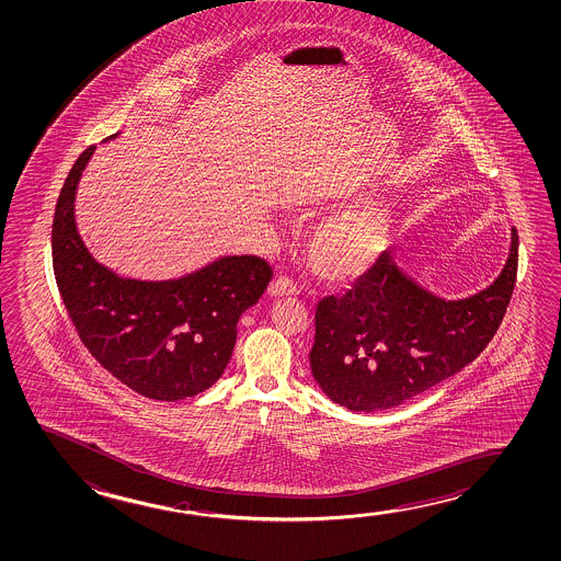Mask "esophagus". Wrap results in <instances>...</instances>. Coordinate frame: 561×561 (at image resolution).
<instances>
[{
	"mask_svg": "<svg viewBox=\"0 0 561 561\" xmlns=\"http://www.w3.org/2000/svg\"><path fill=\"white\" fill-rule=\"evenodd\" d=\"M268 294L271 296H296L298 294V286L294 285L293 278L278 276L268 286Z\"/></svg>",
	"mask_w": 561,
	"mask_h": 561,
	"instance_id": "34e87169",
	"label": "esophagus"
}]
</instances>
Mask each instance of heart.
Here are the masks:
<instances>
[{
	"mask_svg": "<svg viewBox=\"0 0 561 561\" xmlns=\"http://www.w3.org/2000/svg\"><path fill=\"white\" fill-rule=\"evenodd\" d=\"M391 220L381 209L352 210L331 218L311 234V267L327 280H352L364 275L389 242Z\"/></svg>",
	"mask_w": 561,
	"mask_h": 561,
	"instance_id": "obj_1",
	"label": "heart"
}]
</instances>
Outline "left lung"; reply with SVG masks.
<instances>
[{"instance_id": "8db88e82", "label": "left lung", "mask_w": 561, "mask_h": 561, "mask_svg": "<svg viewBox=\"0 0 561 561\" xmlns=\"http://www.w3.org/2000/svg\"><path fill=\"white\" fill-rule=\"evenodd\" d=\"M518 236L490 288L465 300L426 293L389 251L343 296L316 310L311 371L331 401L354 412L393 409L469 366L502 325L517 283Z\"/></svg>"}]
</instances>
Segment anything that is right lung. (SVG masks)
Segmentation results:
<instances>
[{
    "mask_svg": "<svg viewBox=\"0 0 561 561\" xmlns=\"http://www.w3.org/2000/svg\"><path fill=\"white\" fill-rule=\"evenodd\" d=\"M92 151L84 149L69 170L51 222V263L69 319L92 358L135 393L154 401L203 393L225 374L238 319L267 290L273 267L234 255L167 283L127 280L102 267L73 217Z\"/></svg>",
    "mask_w": 561,
    "mask_h": 561,
    "instance_id": "1",
    "label": "right lung"
}]
</instances>
